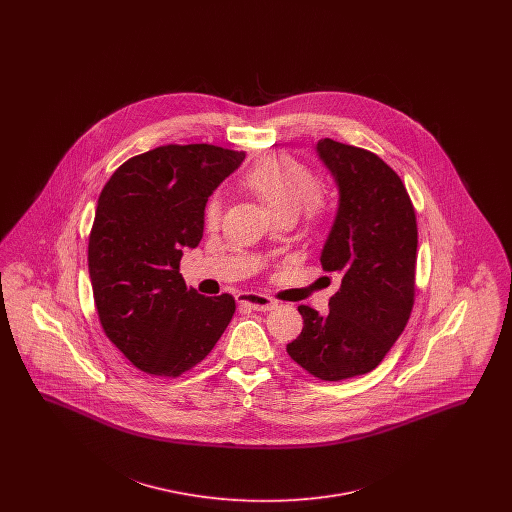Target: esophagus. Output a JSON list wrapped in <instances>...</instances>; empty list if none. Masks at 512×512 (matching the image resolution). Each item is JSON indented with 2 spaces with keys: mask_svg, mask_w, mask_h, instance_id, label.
Here are the masks:
<instances>
[{
  "mask_svg": "<svg viewBox=\"0 0 512 512\" xmlns=\"http://www.w3.org/2000/svg\"><path fill=\"white\" fill-rule=\"evenodd\" d=\"M238 303L253 309V311H270V309L276 307V301L270 299L265 293H240L238 295Z\"/></svg>",
  "mask_w": 512,
  "mask_h": 512,
  "instance_id": "1",
  "label": "esophagus"
}]
</instances>
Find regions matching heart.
Returning a JSON list of instances; mask_svg holds the SVG:
<instances>
[{
	"instance_id": "b5f03b06",
	"label": "heart",
	"mask_w": 512,
	"mask_h": 512,
	"mask_svg": "<svg viewBox=\"0 0 512 512\" xmlns=\"http://www.w3.org/2000/svg\"><path fill=\"white\" fill-rule=\"evenodd\" d=\"M242 186L278 220L295 219L301 213L307 224L315 226L324 219L330 203L311 167L286 153H274L261 159L242 178ZM220 215L222 203L215 195L205 207V222L217 226Z\"/></svg>"
}]
</instances>
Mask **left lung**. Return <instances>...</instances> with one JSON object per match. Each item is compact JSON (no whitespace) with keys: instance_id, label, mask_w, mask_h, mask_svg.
<instances>
[{"instance_id":"left-lung-1","label":"left lung","mask_w":512,"mask_h":512,"mask_svg":"<svg viewBox=\"0 0 512 512\" xmlns=\"http://www.w3.org/2000/svg\"><path fill=\"white\" fill-rule=\"evenodd\" d=\"M317 153L338 184V213L320 263L340 274L330 313L299 305L303 330L288 355L326 382L361 376L382 363L414 303L418 230L411 197L378 155L318 140Z\"/></svg>"}]
</instances>
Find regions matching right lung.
Segmentation results:
<instances>
[{"instance_id":"1","label":"right lung","mask_w":512,"mask_h":512,"mask_svg":"<svg viewBox=\"0 0 512 512\" xmlns=\"http://www.w3.org/2000/svg\"><path fill=\"white\" fill-rule=\"evenodd\" d=\"M244 151L161 146L122 163L101 190L88 268L105 336L140 370L176 378L201 363L236 311L180 274L184 247L203 238L205 205Z\"/></svg>"}]
</instances>
